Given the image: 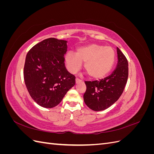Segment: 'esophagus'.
Here are the masks:
<instances>
[{"label":"esophagus","mask_w":154,"mask_h":154,"mask_svg":"<svg viewBox=\"0 0 154 154\" xmlns=\"http://www.w3.org/2000/svg\"><path fill=\"white\" fill-rule=\"evenodd\" d=\"M80 82H82V80H80V79H79V78H76V83H78Z\"/></svg>","instance_id":"34e87169"}]
</instances>
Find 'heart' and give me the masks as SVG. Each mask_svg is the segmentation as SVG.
Instances as JSON below:
<instances>
[{"instance_id":"obj_1","label":"heart","mask_w":154,"mask_h":154,"mask_svg":"<svg viewBox=\"0 0 154 154\" xmlns=\"http://www.w3.org/2000/svg\"><path fill=\"white\" fill-rule=\"evenodd\" d=\"M116 53L110 46L92 44L78 48L76 53L68 52L65 57L68 71L75 74L80 69L82 63L84 70L92 79H101L105 76L112 69L115 62Z\"/></svg>"}]
</instances>
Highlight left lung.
<instances>
[{"instance_id":"1","label":"left lung","mask_w":154,"mask_h":154,"mask_svg":"<svg viewBox=\"0 0 154 154\" xmlns=\"http://www.w3.org/2000/svg\"><path fill=\"white\" fill-rule=\"evenodd\" d=\"M117 54V66L110 75L100 81L85 82L87 89L83 100L92 110L108 109L119 98L124 91L128 76V64L127 58L118 48Z\"/></svg>"}]
</instances>
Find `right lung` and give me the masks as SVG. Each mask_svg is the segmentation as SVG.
<instances>
[{
  "instance_id": "1",
  "label": "right lung",
  "mask_w": 154,
  "mask_h": 154,
  "mask_svg": "<svg viewBox=\"0 0 154 154\" xmlns=\"http://www.w3.org/2000/svg\"><path fill=\"white\" fill-rule=\"evenodd\" d=\"M67 42L54 38L42 40L27 53L24 68L25 84L31 97L44 108H53L76 83L67 71L64 54Z\"/></svg>"
}]
</instances>
